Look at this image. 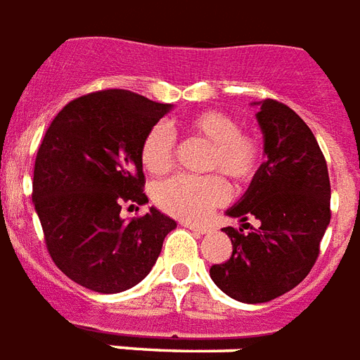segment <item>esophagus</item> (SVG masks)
<instances>
[{
	"instance_id": "34e87169",
	"label": "esophagus",
	"mask_w": 360,
	"mask_h": 360,
	"mask_svg": "<svg viewBox=\"0 0 360 360\" xmlns=\"http://www.w3.org/2000/svg\"><path fill=\"white\" fill-rule=\"evenodd\" d=\"M185 227L191 229V231H194V233H198V234L210 233V227H206V225H196V223H185Z\"/></svg>"
}]
</instances>
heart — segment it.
<instances>
[{"label":"heart","mask_w":360,"mask_h":360,"mask_svg":"<svg viewBox=\"0 0 360 360\" xmlns=\"http://www.w3.org/2000/svg\"><path fill=\"white\" fill-rule=\"evenodd\" d=\"M187 131L212 145L207 158L210 172H221L233 183H246L259 166L262 150L254 137L240 133V126L229 114L204 110L187 120ZM175 156V133L167 124H156L146 133L141 146V160L148 173L160 175L172 167ZM153 198L160 210L185 221L202 219L214 207L227 200L225 183L215 177L175 175L160 181L153 188Z\"/></svg>","instance_id":"heart-1"}]
</instances>
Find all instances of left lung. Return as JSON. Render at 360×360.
Masks as SVG:
<instances>
[{
	"instance_id": "1",
	"label": "left lung",
	"mask_w": 360,
	"mask_h": 360,
	"mask_svg": "<svg viewBox=\"0 0 360 360\" xmlns=\"http://www.w3.org/2000/svg\"><path fill=\"white\" fill-rule=\"evenodd\" d=\"M252 105L259 106L265 162L225 214L244 227L255 217L259 227L223 229L233 255L212 265L210 276L236 302L265 303L295 288L315 265L330 223V179L315 135L292 108L273 98Z\"/></svg>"
}]
</instances>
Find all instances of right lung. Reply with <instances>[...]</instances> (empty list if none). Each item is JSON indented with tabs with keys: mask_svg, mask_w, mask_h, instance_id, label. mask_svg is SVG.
<instances>
[{
	"mask_svg": "<svg viewBox=\"0 0 360 360\" xmlns=\"http://www.w3.org/2000/svg\"><path fill=\"white\" fill-rule=\"evenodd\" d=\"M173 105L126 89L74 98L38 148L32 202L53 262L70 281L118 294L145 278L177 223L156 207L126 221L124 204H146L141 146Z\"/></svg>",
	"mask_w": 360,
	"mask_h": 360,
	"instance_id": "add662e5",
	"label": "right lung"
}]
</instances>
